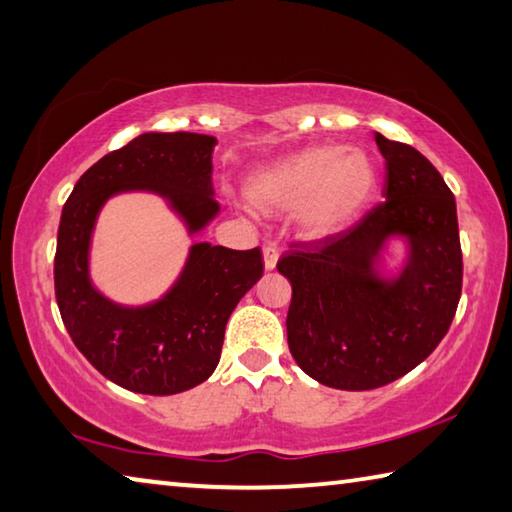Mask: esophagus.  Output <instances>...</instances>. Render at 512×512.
<instances>
[{"instance_id": "esophagus-1", "label": "esophagus", "mask_w": 512, "mask_h": 512, "mask_svg": "<svg viewBox=\"0 0 512 512\" xmlns=\"http://www.w3.org/2000/svg\"><path fill=\"white\" fill-rule=\"evenodd\" d=\"M263 263L265 270H274L276 263H279V247H276V242H265L263 245Z\"/></svg>"}]
</instances>
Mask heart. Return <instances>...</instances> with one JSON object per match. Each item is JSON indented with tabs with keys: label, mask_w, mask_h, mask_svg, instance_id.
Wrapping results in <instances>:
<instances>
[{
	"label": "heart",
	"mask_w": 512,
	"mask_h": 512,
	"mask_svg": "<svg viewBox=\"0 0 512 512\" xmlns=\"http://www.w3.org/2000/svg\"><path fill=\"white\" fill-rule=\"evenodd\" d=\"M378 184V170L364 150L339 143L310 146L265 166L249 179L247 200L254 209H297L306 236L321 238L346 229Z\"/></svg>",
	"instance_id": "b5f03b06"
}]
</instances>
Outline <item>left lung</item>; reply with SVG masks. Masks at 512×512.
<instances>
[{
  "instance_id": "obj_1",
  "label": "left lung",
  "mask_w": 512,
  "mask_h": 512,
  "mask_svg": "<svg viewBox=\"0 0 512 512\" xmlns=\"http://www.w3.org/2000/svg\"><path fill=\"white\" fill-rule=\"evenodd\" d=\"M387 159L384 202L344 231L290 242L276 270L292 283L288 344L310 378L369 391L402 378L450 330L463 256L450 186L416 148L375 134ZM410 238V263L387 286L372 261L391 235Z\"/></svg>"
}]
</instances>
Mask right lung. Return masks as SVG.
<instances>
[{"mask_svg": "<svg viewBox=\"0 0 512 512\" xmlns=\"http://www.w3.org/2000/svg\"><path fill=\"white\" fill-rule=\"evenodd\" d=\"M215 143L195 132L141 134L85 170L62 206L53 261L62 324L87 362L128 391L173 396L209 378L233 308L263 276L258 247L197 242L175 288L152 306H114L89 283V238L110 195L155 191L168 197L191 231L218 213L211 188Z\"/></svg>", "mask_w": 512, "mask_h": 512, "instance_id": "right-lung-1", "label": "right lung"}]
</instances>
